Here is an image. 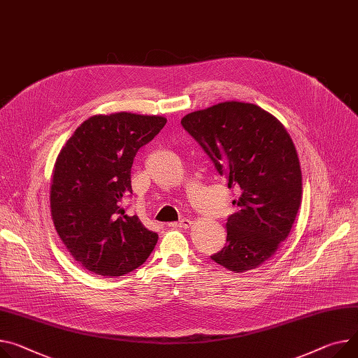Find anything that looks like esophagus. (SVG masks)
<instances>
[{
  "instance_id": "1",
  "label": "esophagus",
  "mask_w": 358,
  "mask_h": 358,
  "mask_svg": "<svg viewBox=\"0 0 358 358\" xmlns=\"http://www.w3.org/2000/svg\"><path fill=\"white\" fill-rule=\"evenodd\" d=\"M171 228H189L192 225L190 219H180L179 222H171L168 224Z\"/></svg>"
}]
</instances>
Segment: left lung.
I'll return each mask as SVG.
<instances>
[{
    "label": "left lung",
    "instance_id": "8db88e82",
    "mask_svg": "<svg viewBox=\"0 0 358 358\" xmlns=\"http://www.w3.org/2000/svg\"><path fill=\"white\" fill-rule=\"evenodd\" d=\"M180 124L236 187L227 245L210 257L234 272L258 268L288 236L299 209L302 179L285 127L261 107L225 101L186 115Z\"/></svg>",
    "mask_w": 358,
    "mask_h": 358
}]
</instances>
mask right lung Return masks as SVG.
<instances>
[{
    "mask_svg": "<svg viewBox=\"0 0 358 358\" xmlns=\"http://www.w3.org/2000/svg\"><path fill=\"white\" fill-rule=\"evenodd\" d=\"M166 124L162 116L115 113L81 123L52 171L54 227L73 258L103 277H120L152 254L157 234L123 209L136 153Z\"/></svg>",
    "mask_w": 358,
    "mask_h": 358,
    "instance_id": "right-lung-1",
    "label": "right lung"
}]
</instances>
